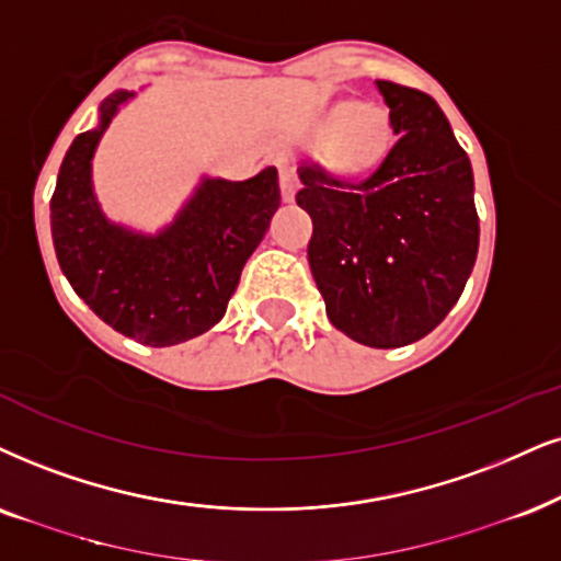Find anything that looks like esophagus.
I'll return each mask as SVG.
<instances>
[{"instance_id":"1","label":"esophagus","mask_w":561,"mask_h":561,"mask_svg":"<svg viewBox=\"0 0 561 561\" xmlns=\"http://www.w3.org/2000/svg\"><path fill=\"white\" fill-rule=\"evenodd\" d=\"M279 186H282V198H285V202H295L300 181H297V173L289 165H282L279 170Z\"/></svg>"}]
</instances>
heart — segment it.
<instances>
[{"mask_svg":"<svg viewBox=\"0 0 561 561\" xmlns=\"http://www.w3.org/2000/svg\"><path fill=\"white\" fill-rule=\"evenodd\" d=\"M391 118L378 105L333 103L316 122V137L329 140L333 162L346 173H367L391 150Z\"/></svg>","mask_w":561,"mask_h":561,"instance_id":"obj_1","label":"heart"}]
</instances>
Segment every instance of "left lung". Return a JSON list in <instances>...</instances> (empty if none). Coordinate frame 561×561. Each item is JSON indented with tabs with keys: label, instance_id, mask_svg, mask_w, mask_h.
<instances>
[{
	"label": "left lung",
	"instance_id": "obj_1",
	"mask_svg": "<svg viewBox=\"0 0 561 561\" xmlns=\"http://www.w3.org/2000/svg\"><path fill=\"white\" fill-rule=\"evenodd\" d=\"M399 141L359 183L300 165L297 204L313 219L308 264L339 331L396 350L435 329L479 251L469 154L427 92L378 80Z\"/></svg>",
	"mask_w": 561,
	"mask_h": 561
}]
</instances>
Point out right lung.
<instances>
[{"mask_svg":"<svg viewBox=\"0 0 561 561\" xmlns=\"http://www.w3.org/2000/svg\"><path fill=\"white\" fill-rule=\"evenodd\" d=\"M137 92L116 90L95 129L72 141L51 196V238L69 285L111 329L147 346H173L222 321L245 261L279 209L276 168L248 181L204 175L165 228L139 232L105 217L92 158L113 116Z\"/></svg>","mask_w":561,"mask_h":561,"instance_id":"add662e5","label":"right lung"}]
</instances>
